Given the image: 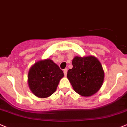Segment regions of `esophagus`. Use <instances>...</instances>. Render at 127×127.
Masks as SVG:
<instances>
[{
    "label": "esophagus",
    "mask_w": 127,
    "mask_h": 127,
    "mask_svg": "<svg viewBox=\"0 0 127 127\" xmlns=\"http://www.w3.org/2000/svg\"><path fill=\"white\" fill-rule=\"evenodd\" d=\"M63 72H64V76H66V75H67V73H68V69H64L63 70Z\"/></svg>",
    "instance_id": "34e87169"
}]
</instances>
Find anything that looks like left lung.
<instances>
[{
  "label": "left lung",
  "instance_id": "8db88e82",
  "mask_svg": "<svg viewBox=\"0 0 127 127\" xmlns=\"http://www.w3.org/2000/svg\"><path fill=\"white\" fill-rule=\"evenodd\" d=\"M72 64L67 78L74 91L83 97L91 96L98 92L103 83L104 72L97 58L93 56H75Z\"/></svg>",
  "mask_w": 127,
  "mask_h": 127
}]
</instances>
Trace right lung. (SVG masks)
Instances as JSON below:
<instances>
[{
  "label": "right lung",
  "mask_w": 127,
  "mask_h": 127,
  "mask_svg": "<svg viewBox=\"0 0 127 127\" xmlns=\"http://www.w3.org/2000/svg\"><path fill=\"white\" fill-rule=\"evenodd\" d=\"M63 76V71L52 60H41L30 68L28 86L35 96L47 98L55 92L59 81Z\"/></svg>",
  "instance_id": "add662e5"
}]
</instances>
